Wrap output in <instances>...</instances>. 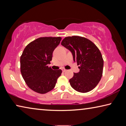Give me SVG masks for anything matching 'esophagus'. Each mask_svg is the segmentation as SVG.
I'll return each mask as SVG.
<instances>
[{"instance_id": "34e87169", "label": "esophagus", "mask_w": 126, "mask_h": 126, "mask_svg": "<svg viewBox=\"0 0 126 126\" xmlns=\"http://www.w3.org/2000/svg\"><path fill=\"white\" fill-rule=\"evenodd\" d=\"M62 71L63 72H65L66 71H67V70H66L65 69H64V68H62Z\"/></svg>"}]
</instances>
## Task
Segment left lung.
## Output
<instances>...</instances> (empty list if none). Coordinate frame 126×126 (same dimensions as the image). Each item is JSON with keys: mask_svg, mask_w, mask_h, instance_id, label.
I'll use <instances>...</instances> for the list:
<instances>
[{"mask_svg": "<svg viewBox=\"0 0 126 126\" xmlns=\"http://www.w3.org/2000/svg\"><path fill=\"white\" fill-rule=\"evenodd\" d=\"M61 44L71 51L74 61L79 65V72L69 79L71 87L80 93L92 90L103 74V59L99 49L90 40L76 35L65 37Z\"/></svg>", "mask_w": 126, "mask_h": 126, "instance_id": "obj_1", "label": "left lung"}]
</instances>
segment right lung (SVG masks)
I'll use <instances>...</instances> for the list:
<instances>
[{
    "label": "right lung",
    "instance_id": "add662e5",
    "mask_svg": "<svg viewBox=\"0 0 126 126\" xmlns=\"http://www.w3.org/2000/svg\"><path fill=\"white\" fill-rule=\"evenodd\" d=\"M62 38L40 37L25 47L20 57V72L32 90L45 94L54 88L61 69L53 70L48 64L52 61L54 49Z\"/></svg>",
    "mask_w": 126,
    "mask_h": 126
}]
</instances>
